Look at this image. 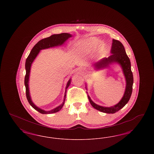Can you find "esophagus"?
Masks as SVG:
<instances>
[{"instance_id":"obj_1","label":"esophagus","mask_w":154,"mask_h":154,"mask_svg":"<svg viewBox=\"0 0 154 154\" xmlns=\"http://www.w3.org/2000/svg\"><path fill=\"white\" fill-rule=\"evenodd\" d=\"M79 71L81 72H85V69H84V68H82V67H81L79 69Z\"/></svg>"}]
</instances>
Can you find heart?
I'll use <instances>...</instances> for the list:
<instances>
[{
	"instance_id": "1",
	"label": "heart",
	"mask_w": 154,
	"mask_h": 154,
	"mask_svg": "<svg viewBox=\"0 0 154 154\" xmlns=\"http://www.w3.org/2000/svg\"><path fill=\"white\" fill-rule=\"evenodd\" d=\"M99 45L98 48V52L100 54H102L106 50L105 44L101 43V41L96 37H91L87 40L85 42L79 45L78 50L80 52H82L85 54L91 53L94 50H95L97 46Z\"/></svg>"
}]
</instances>
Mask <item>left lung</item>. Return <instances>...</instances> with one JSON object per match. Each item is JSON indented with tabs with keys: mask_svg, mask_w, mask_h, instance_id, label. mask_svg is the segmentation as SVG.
I'll return each instance as SVG.
<instances>
[{
	"mask_svg": "<svg viewBox=\"0 0 154 154\" xmlns=\"http://www.w3.org/2000/svg\"><path fill=\"white\" fill-rule=\"evenodd\" d=\"M111 53L112 55H111L110 57L100 59L96 62L94 66L97 70L106 68L112 63H117L121 66L126 82L124 95L122 99L116 105L110 107H106L96 104L91 100L89 96L88 95L89 102L94 108L107 114H114L123 108L126 103L129 102L132 95L133 84V76L131 70V61L126 53L123 44L118 40L112 39Z\"/></svg>",
	"mask_w": 154,
	"mask_h": 154,
	"instance_id": "left-lung-1",
	"label": "left lung"
}]
</instances>
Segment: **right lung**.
I'll return each mask as SVG.
<instances>
[{"label": "right lung", "mask_w": 154, "mask_h": 154, "mask_svg": "<svg viewBox=\"0 0 154 154\" xmlns=\"http://www.w3.org/2000/svg\"><path fill=\"white\" fill-rule=\"evenodd\" d=\"M72 36V35L69 34V33H62L60 34H57V35H51V36L43 38L41 40H40L32 48V50H31V51L30 52L29 55H28V58H26V62H25V69H26V74L25 76V86L26 88V98L27 100L28 101V102L30 104V106L35 110H37V111H38L39 112L42 113V114H52V113H55L59 111V110H61V109L62 108L64 103L65 101V99H66V89L69 87V86L70 84V82H71V79H70V80L68 81L67 85H66V91H65V96H64V100H63V102L59 106L55 108L53 110H50V111H44L42 110L40 108H38V107H37L32 102L31 98H30V96L29 89V79L30 71V67L32 62H33V60H35V59L36 58L37 55L38 54L39 52L42 50L43 49H46V48H49L51 47H56V46H58V45H61L63 44L66 40Z\"/></svg>", "instance_id": "obj_1"}]
</instances>
